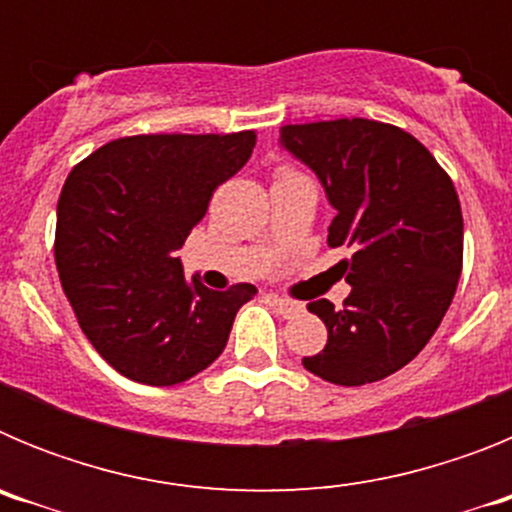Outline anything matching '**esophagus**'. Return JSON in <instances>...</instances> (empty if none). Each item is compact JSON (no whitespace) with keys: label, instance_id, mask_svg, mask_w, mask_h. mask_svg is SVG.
I'll return each instance as SVG.
<instances>
[{"label":"esophagus","instance_id":"obj_1","mask_svg":"<svg viewBox=\"0 0 512 512\" xmlns=\"http://www.w3.org/2000/svg\"><path fill=\"white\" fill-rule=\"evenodd\" d=\"M271 302H274V307H277L279 312H282L284 318H297L300 312H305V305L302 302H295V300H287V297H271Z\"/></svg>","mask_w":512,"mask_h":512}]
</instances>
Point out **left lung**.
Wrapping results in <instances>:
<instances>
[{"label": "left lung", "instance_id": "1", "mask_svg": "<svg viewBox=\"0 0 512 512\" xmlns=\"http://www.w3.org/2000/svg\"><path fill=\"white\" fill-rule=\"evenodd\" d=\"M279 143L310 166L336 210L328 246L351 248L343 307L315 300L328 328L307 372L341 387L379 382L413 361L454 300L464 256L459 194L431 151L387 122L341 117L284 125Z\"/></svg>", "mask_w": 512, "mask_h": 512}]
</instances>
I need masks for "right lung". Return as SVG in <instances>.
Masks as SVG:
<instances>
[{
    "label": "right lung",
    "mask_w": 512,
    "mask_h": 512,
    "mask_svg": "<svg viewBox=\"0 0 512 512\" xmlns=\"http://www.w3.org/2000/svg\"><path fill=\"white\" fill-rule=\"evenodd\" d=\"M253 146V130L130 135L71 169L58 200L56 269L84 336L122 377L171 387L223 354L256 287L187 282L174 251Z\"/></svg>",
    "instance_id": "add662e5"
}]
</instances>
